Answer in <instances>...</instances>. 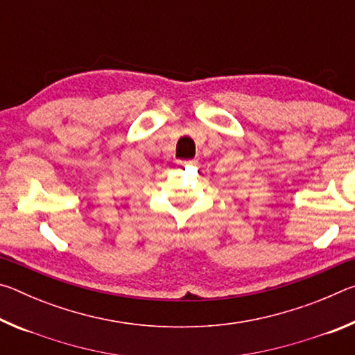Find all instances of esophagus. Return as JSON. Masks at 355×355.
<instances>
[{
	"label": "esophagus",
	"instance_id": "esophagus-1",
	"mask_svg": "<svg viewBox=\"0 0 355 355\" xmlns=\"http://www.w3.org/2000/svg\"><path fill=\"white\" fill-rule=\"evenodd\" d=\"M196 164V159H189V161H178V166H192Z\"/></svg>",
	"mask_w": 355,
	"mask_h": 355
}]
</instances>
